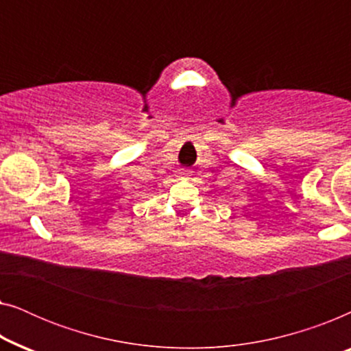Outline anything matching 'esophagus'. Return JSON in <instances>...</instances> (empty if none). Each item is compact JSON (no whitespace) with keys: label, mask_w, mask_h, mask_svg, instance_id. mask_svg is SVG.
Instances as JSON below:
<instances>
[{"label":"esophagus","mask_w":351,"mask_h":351,"mask_svg":"<svg viewBox=\"0 0 351 351\" xmlns=\"http://www.w3.org/2000/svg\"><path fill=\"white\" fill-rule=\"evenodd\" d=\"M190 169H185V167H184V169H180L179 171V176H182V177H185V176H190Z\"/></svg>","instance_id":"34e87169"}]
</instances>
